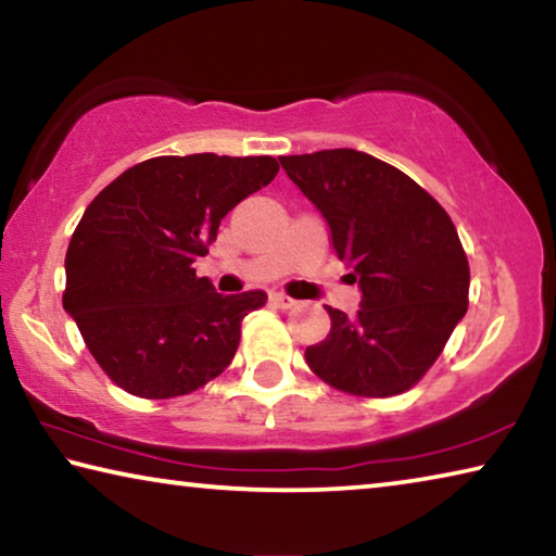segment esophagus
<instances>
[{"label": "esophagus", "mask_w": 556, "mask_h": 556, "mask_svg": "<svg viewBox=\"0 0 556 556\" xmlns=\"http://www.w3.org/2000/svg\"><path fill=\"white\" fill-rule=\"evenodd\" d=\"M269 301H271V304H275V306H279V308H291V306L296 304L294 299L287 296V294H281V291H275V294H269Z\"/></svg>", "instance_id": "obj_1"}]
</instances>
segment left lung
Segmentation results:
<instances>
[{
    "label": "left lung",
    "instance_id": "left-lung-1",
    "mask_svg": "<svg viewBox=\"0 0 556 556\" xmlns=\"http://www.w3.org/2000/svg\"><path fill=\"white\" fill-rule=\"evenodd\" d=\"M279 162L363 291L355 316L326 306L331 333L306 348L308 368L357 397L407 392L468 308V260L448 213L400 168L355 149Z\"/></svg>",
    "mask_w": 556,
    "mask_h": 556
}]
</instances>
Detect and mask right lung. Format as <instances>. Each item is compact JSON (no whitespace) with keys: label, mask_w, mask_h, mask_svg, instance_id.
I'll return each instance as SVG.
<instances>
[{"label":"right lung","mask_w":556,"mask_h":556,"mask_svg":"<svg viewBox=\"0 0 556 556\" xmlns=\"http://www.w3.org/2000/svg\"><path fill=\"white\" fill-rule=\"evenodd\" d=\"M271 156H156L96 195L65 252L63 308L108 378L144 400L203 388L228 368L265 291L223 296L193 262L220 220L277 176Z\"/></svg>","instance_id":"obj_1"}]
</instances>
